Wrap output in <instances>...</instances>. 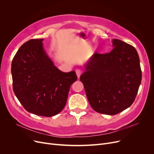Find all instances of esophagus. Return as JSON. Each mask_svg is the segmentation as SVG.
Wrapping results in <instances>:
<instances>
[{
  "label": "esophagus",
  "mask_w": 154,
  "mask_h": 154,
  "mask_svg": "<svg viewBox=\"0 0 154 154\" xmlns=\"http://www.w3.org/2000/svg\"><path fill=\"white\" fill-rule=\"evenodd\" d=\"M75 72H76V74H77V77L78 78H79L80 77V76L81 75V74H82V72L80 70V69H77L76 70H75Z\"/></svg>",
  "instance_id": "obj_1"
}]
</instances>
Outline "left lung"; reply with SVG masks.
<instances>
[{"mask_svg":"<svg viewBox=\"0 0 154 154\" xmlns=\"http://www.w3.org/2000/svg\"><path fill=\"white\" fill-rule=\"evenodd\" d=\"M109 53H95L80 77L87 99L97 112L116 115L135 100L142 80L139 57L135 48L120 40H112Z\"/></svg>","mask_w":154,"mask_h":154,"instance_id":"obj_1","label":"left lung"}]
</instances>
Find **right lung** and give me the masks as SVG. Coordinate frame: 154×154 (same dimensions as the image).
I'll list each match as a JSON object with an SVG mask.
<instances>
[{
  "label": "right lung",
  "instance_id": "obj_1",
  "mask_svg": "<svg viewBox=\"0 0 154 154\" xmlns=\"http://www.w3.org/2000/svg\"><path fill=\"white\" fill-rule=\"evenodd\" d=\"M44 38L24 43L12 62L15 95L27 111L52 117L66 106L71 85L77 77L75 71L65 73L57 68L44 50Z\"/></svg>",
  "mask_w": 154,
  "mask_h": 154
}]
</instances>
